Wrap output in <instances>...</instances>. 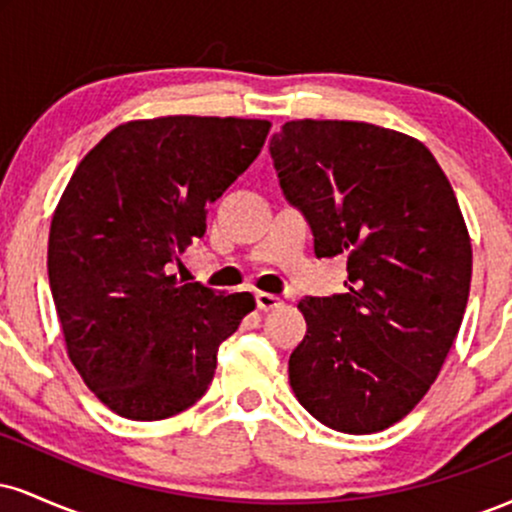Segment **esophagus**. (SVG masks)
<instances>
[{
  "mask_svg": "<svg viewBox=\"0 0 512 512\" xmlns=\"http://www.w3.org/2000/svg\"><path fill=\"white\" fill-rule=\"evenodd\" d=\"M255 301H257V308H260V310H274V308H279L281 303H284L279 296H274V293H267V291H257Z\"/></svg>",
  "mask_w": 512,
  "mask_h": 512,
  "instance_id": "34e87169",
  "label": "esophagus"
}]
</instances>
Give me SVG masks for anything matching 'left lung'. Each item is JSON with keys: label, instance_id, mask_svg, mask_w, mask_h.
Here are the masks:
<instances>
[{"label": "left lung", "instance_id": "1", "mask_svg": "<svg viewBox=\"0 0 512 512\" xmlns=\"http://www.w3.org/2000/svg\"><path fill=\"white\" fill-rule=\"evenodd\" d=\"M269 154L315 255L346 257V293L298 303L293 392L334 431H385L424 399L467 308L472 243L450 180L419 139L368 122H286Z\"/></svg>", "mask_w": 512, "mask_h": 512}]
</instances>
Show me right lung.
<instances>
[{"label":"right lung","mask_w":512,"mask_h":512,"mask_svg":"<svg viewBox=\"0 0 512 512\" xmlns=\"http://www.w3.org/2000/svg\"><path fill=\"white\" fill-rule=\"evenodd\" d=\"M272 122L168 115L132 120L93 146L50 223L48 276L69 361L132 421L180 414L207 392L216 351L252 293L170 274L207 231V209L260 156Z\"/></svg>","instance_id":"1"}]
</instances>
